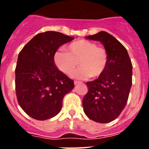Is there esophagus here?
<instances>
[{
  "label": "esophagus",
  "mask_w": 149,
  "mask_h": 149,
  "mask_svg": "<svg viewBox=\"0 0 149 149\" xmlns=\"http://www.w3.org/2000/svg\"><path fill=\"white\" fill-rule=\"evenodd\" d=\"M80 84V82H79V81H74V85H77V84Z\"/></svg>",
  "instance_id": "esophagus-1"
}]
</instances>
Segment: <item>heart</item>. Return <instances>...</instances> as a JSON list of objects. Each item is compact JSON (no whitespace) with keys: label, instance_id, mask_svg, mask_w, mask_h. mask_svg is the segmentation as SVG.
Instances as JSON below:
<instances>
[{"label":"heart","instance_id":"obj_1","mask_svg":"<svg viewBox=\"0 0 149 149\" xmlns=\"http://www.w3.org/2000/svg\"><path fill=\"white\" fill-rule=\"evenodd\" d=\"M66 50L67 52L58 50L54 55L55 65L63 73L70 74L77 67V62L81 68L72 74L75 78H97L106 72L108 54L95 43L81 39L68 45Z\"/></svg>","mask_w":149,"mask_h":149}]
</instances>
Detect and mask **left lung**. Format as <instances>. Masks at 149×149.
<instances>
[{
	"instance_id": "1",
	"label": "left lung",
	"mask_w": 149,
	"mask_h": 149,
	"mask_svg": "<svg viewBox=\"0 0 149 149\" xmlns=\"http://www.w3.org/2000/svg\"><path fill=\"white\" fill-rule=\"evenodd\" d=\"M85 38L103 45L109 63L103 75L86 83L89 90L83 99L84 111L89 119L107 123L116 119L127 104L132 85V63L126 48L108 33L101 31Z\"/></svg>"
}]
</instances>
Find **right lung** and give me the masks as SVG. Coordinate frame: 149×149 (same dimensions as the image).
<instances>
[{
  "instance_id": "obj_1",
  "label": "right lung",
  "mask_w": 149,
  "mask_h": 149,
  "mask_svg": "<svg viewBox=\"0 0 149 149\" xmlns=\"http://www.w3.org/2000/svg\"><path fill=\"white\" fill-rule=\"evenodd\" d=\"M74 39L60 32L36 35L21 51L15 68V91L19 105L37 120L53 118L61 110L64 96L74 81L58 69L54 55L60 46Z\"/></svg>"
}]
</instances>
